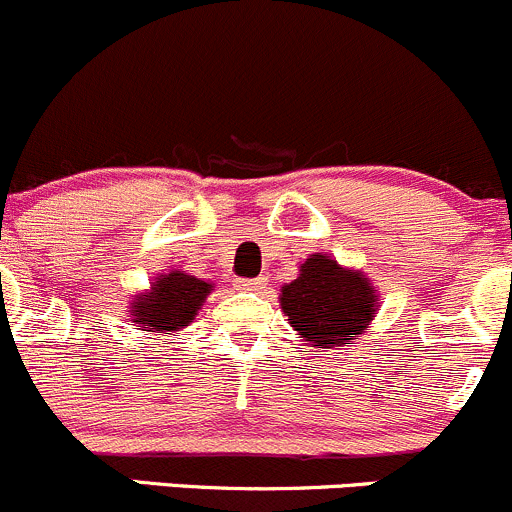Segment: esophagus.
I'll return each instance as SVG.
<instances>
[{"label": "esophagus", "mask_w": 512, "mask_h": 512, "mask_svg": "<svg viewBox=\"0 0 512 512\" xmlns=\"http://www.w3.org/2000/svg\"><path fill=\"white\" fill-rule=\"evenodd\" d=\"M237 287H240V289H252V292H257V289H265L267 287V277L260 275V277H252V280H237Z\"/></svg>", "instance_id": "obj_1"}]
</instances>
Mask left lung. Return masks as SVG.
<instances>
[{
    "label": "left lung",
    "mask_w": 512,
    "mask_h": 512,
    "mask_svg": "<svg viewBox=\"0 0 512 512\" xmlns=\"http://www.w3.org/2000/svg\"><path fill=\"white\" fill-rule=\"evenodd\" d=\"M282 312L314 347H339L361 334L376 314V292L361 272L327 255H312L299 277L282 287Z\"/></svg>",
    "instance_id": "left-lung-1"
}]
</instances>
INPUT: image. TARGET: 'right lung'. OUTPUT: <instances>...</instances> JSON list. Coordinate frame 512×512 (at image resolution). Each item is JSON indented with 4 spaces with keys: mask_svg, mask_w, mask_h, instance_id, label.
Listing matches in <instances>:
<instances>
[{
    "mask_svg": "<svg viewBox=\"0 0 512 512\" xmlns=\"http://www.w3.org/2000/svg\"><path fill=\"white\" fill-rule=\"evenodd\" d=\"M210 287V282L185 272L158 277L153 292L141 294L138 302H133V322L141 324L146 332H180L198 314Z\"/></svg>",
    "mask_w": 512,
    "mask_h": 512,
    "instance_id": "1",
    "label": "right lung"
}]
</instances>
